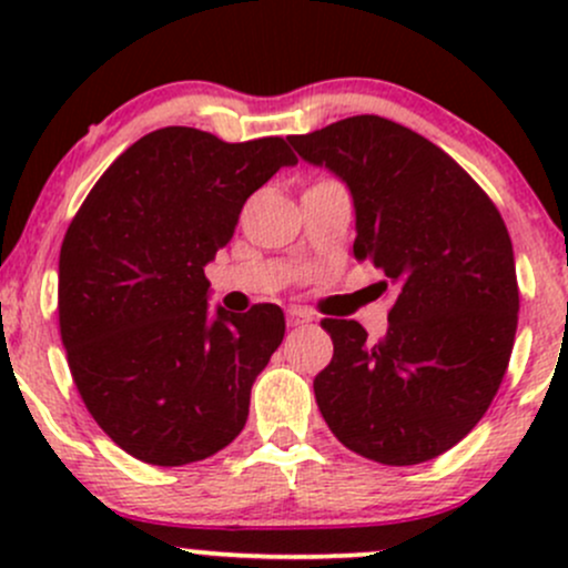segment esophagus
Listing matches in <instances>:
<instances>
[{
    "label": "esophagus",
    "instance_id": "34e87169",
    "mask_svg": "<svg viewBox=\"0 0 568 568\" xmlns=\"http://www.w3.org/2000/svg\"><path fill=\"white\" fill-rule=\"evenodd\" d=\"M310 321H312V317H310V312H306V310H298V306H291V310H288V325H291V328H302V325H306Z\"/></svg>",
    "mask_w": 568,
    "mask_h": 568
}]
</instances>
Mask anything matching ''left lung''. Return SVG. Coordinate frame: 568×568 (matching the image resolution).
<instances>
[{
  "mask_svg": "<svg viewBox=\"0 0 568 568\" xmlns=\"http://www.w3.org/2000/svg\"><path fill=\"white\" fill-rule=\"evenodd\" d=\"M355 202L357 262L384 272L389 328L321 323L334 357L315 376L323 419L349 452L406 467L435 459L484 419L518 328L513 243L497 205L425 135L357 114L288 139Z\"/></svg>",
  "mask_w": 568,
  "mask_h": 568,
  "instance_id": "left-lung-1",
  "label": "left lung"
}]
</instances>
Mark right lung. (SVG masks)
Returning a JSON list of instances; mask_svg holds the SVG:
<instances>
[{
  "mask_svg": "<svg viewBox=\"0 0 568 568\" xmlns=\"http://www.w3.org/2000/svg\"><path fill=\"white\" fill-rule=\"evenodd\" d=\"M296 154L280 135H143L95 181L58 262V323L98 427L158 467L207 459L245 427L251 387L285 334L275 304L207 315L205 264L245 200Z\"/></svg>",
  "mask_w": 568,
  "mask_h": 568,
  "instance_id": "add662e5",
  "label": "right lung"
}]
</instances>
